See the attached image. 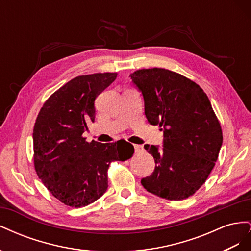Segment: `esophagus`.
<instances>
[{
	"label": "esophagus",
	"mask_w": 251,
	"mask_h": 251,
	"mask_svg": "<svg viewBox=\"0 0 251 251\" xmlns=\"http://www.w3.org/2000/svg\"><path fill=\"white\" fill-rule=\"evenodd\" d=\"M134 149H135V153L136 154H138V153H141V151H143V147L139 146V144H134Z\"/></svg>",
	"instance_id": "1"
}]
</instances>
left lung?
Returning <instances> with one entry per match:
<instances>
[{
    "mask_svg": "<svg viewBox=\"0 0 251 251\" xmlns=\"http://www.w3.org/2000/svg\"><path fill=\"white\" fill-rule=\"evenodd\" d=\"M130 76L142 93L148 121L163 131L162 149L144 146L156 165L141 184L160 198L186 199L205 183L223 142L208 97L195 81L162 68Z\"/></svg>",
    "mask_w": 251,
    "mask_h": 251,
    "instance_id": "1",
    "label": "left lung"
}]
</instances>
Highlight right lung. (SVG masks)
<instances>
[{
  "instance_id": "obj_1",
  "label": "right lung",
  "mask_w": 251,
  "mask_h": 251,
  "mask_svg": "<svg viewBox=\"0 0 251 251\" xmlns=\"http://www.w3.org/2000/svg\"><path fill=\"white\" fill-rule=\"evenodd\" d=\"M117 73L81 75L55 91L43 104L33 128V160L37 176L65 205L83 207L108 188V169L134 154L126 140L86 141L82 134L95 119V98Z\"/></svg>"
}]
</instances>
